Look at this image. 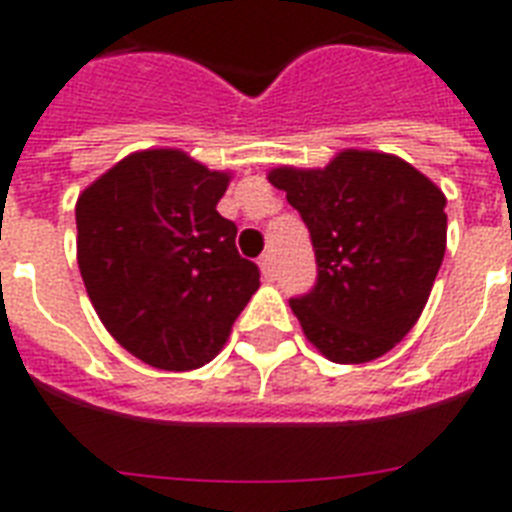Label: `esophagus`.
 I'll use <instances>...</instances> for the list:
<instances>
[{"mask_svg": "<svg viewBox=\"0 0 512 512\" xmlns=\"http://www.w3.org/2000/svg\"><path fill=\"white\" fill-rule=\"evenodd\" d=\"M260 271H263L265 279H273V276H276V255H273V252H265V255L260 257Z\"/></svg>", "mask_w": 512, "mask_h": 512, "instance_id": "34e87169", "label": "esophagus"}]
</instances>
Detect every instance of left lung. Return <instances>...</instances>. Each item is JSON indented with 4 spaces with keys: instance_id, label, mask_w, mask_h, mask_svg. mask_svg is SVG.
Masks as SVG:
<instances>
[{
    "instance_id": "1",
    "label": "left lung",
    "mask_w": 512,
    "mask_h": 512,
    "mask_svg": "<svg viewBox=\"0 0 512 512\" xmlns=\"http://www.w3.org/2000/svg\"><path fill=\"white\" fill-rule=\"evenodd\" d=\"M308 225L319 276L292 297L305 337L364 364L409 335L446 252V196L409 162L348 148L324 170L268 172Z\"/></svg>"
}]
</instances>
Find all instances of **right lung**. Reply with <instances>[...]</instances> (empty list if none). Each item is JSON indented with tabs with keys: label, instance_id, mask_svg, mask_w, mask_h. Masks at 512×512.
<instances>
[{
	"label": "right lung",
	"instance_id": "obj_1",
	"mask_svg": "<svg viewBox=\"0 0 512 512\" xmlns=\"http://www.w3.org/2000/svg\"><path fill=\"white\" fill-rule=\"evenodd\" d=\"M231 183L177 148L114 164L76 201V260L103 327L164 372L199 369L220 353L260 287L217 212Z\"/></svg>",
	"mask_w": 512,
	"mask_h": 512
}]
</instances>
